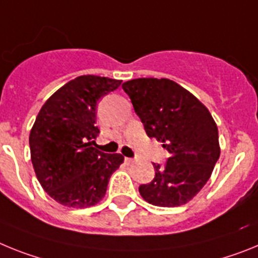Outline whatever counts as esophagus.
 Segmentation results:
<instances>
[{
	"label": "esophagus",
	"mask_w": 258,
	"mask_h": 258,
	"mask_svg": "<svg viewBox=\"0 0 258 258\" xmlns=\"http://www.w3.org/2000/svg\"><path fill=\"white\" fill-rule=\"evenodd\" d=\"M124 162H126L127 165H130V163L134 162V158H131V157H124Z\"/></svg>",
	"instance_id": "obj_1"
}]
</instances>
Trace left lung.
I'll return each mask as SVG.
<instances>
[{"label":"left lung","mask_w":258,"mask_h":258,"mask_svg":"<svg viewBox=\"0 0 258 258\" xmlns=\"http://www.w3.org/2000/svg\"><path fill=\"white\" fill-rule=\"evenodd\" d=\"M149 138L170 153L166 163H153L156 175L139 192L156 207H180L209 180L218 161V128L207 107L169 79L140 78L122 84Z\"/></svg>","instance_id":"obj_1"}]
</instances>
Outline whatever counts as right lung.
I'll list each match as a JSON object with an SVG mask.
<instances>
[{"label": "right lung", "instance_id": "1", "mask_svg": "<svg viewBox=\"0 0 258 258\" xmlns=\"http://www.w3.org/2000/svg\"><path fill=\"white\" fill-rule=\"evenodd\" d=\"M122 80L78 76L48 98L30 134L31 161L44 191L64 207L87 208L102 200L119 153L93 147L97 102Z\"/></svg>", "mask_w": 258, "mask_h": 258}]
</instances>
